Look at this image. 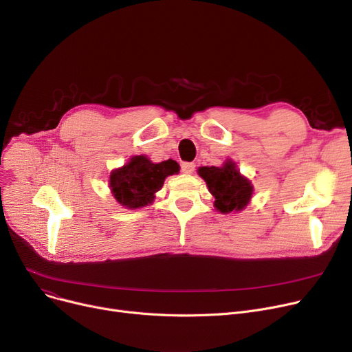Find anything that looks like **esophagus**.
<instances>
[{"label": "esophagus", "instance_id": "esophagus-1", "mask_svg": "<svg viewBox=\"0 0 352 352\" xmlns=\"http://www.w3.org/2000/svg\"><path fill=\"white\" fill-rule=\"evenodd\" d=\"M181 171L184 174H192L195 171V164H192V162H182L181 164Z\"/></svg>", "mask_w": 352, "mask_h": 352}]
</instances>
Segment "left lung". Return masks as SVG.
Instances as JSON below:
<instances>
[{
    "instance_id": "obj_1",
    "label": "left lung",
    "mask_w": 352,
    "mask_h": 352,
    "mask_svg": "<svg viewBox=\"0 0 352 352\" xmlns=\"http://www.w3.org/2000/svg\"><path fill=\"white\" fill-rule=\"evenodd\" d=\"M198 174L207 182L215 197V208L221 212L243 210L251 199V182L239 174L232 161H227L224 166H201Z\"/></svg>"
}]
</instances>
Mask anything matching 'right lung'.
Returning a JSON list of instances; mask_svg holds the SVG:
<instances>
[{
    "label": "right lung",
    "instance_id": "right-lung-1",
    "mask_svg": "<svg viewBox=\"0 0 352 352\" xmlns=\"http://www.w3.org/2000/svg\"><path fill=\"white\" fill-rule=\"evenodd\" d=\"M178 170L179 166L174 160L154 164L144 155H137L122 168L111 173L109 187L121 206L140 208L151 204L164 179Z\"/></svg>",
    "mask_w": 352,
    "mask_h": 352
}]
</instances>
